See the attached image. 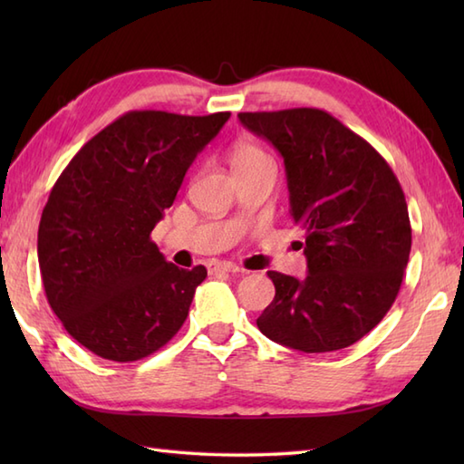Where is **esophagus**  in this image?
Listing matches in <instances>:
<instances>
[{
    "label": "esophagus",
    "instance_id": "obj_1",
    "mask_svg": "<svg viewBox=\"0 0 464 464\" xmlns=\"http://www.w3.org/2000/svg\"><path fill=\"white\" fill-rule=\"evenodd\" d=\"M207 269H209L211 275H219V273H239L241 269L237 265H231V263H225V261H211L207 265Z\"/></svg>",
    "mask_w": 464,
    "mask_h": 464
}]
</instances>
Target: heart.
<instances>
[{
	"mask_svg": "<svg viewBox=\"0 0 464 464\" xmlns=\"http://www.w3.org/2000/svg\"><path fill=\"white\" fill-rule=\"evenodd\" d=\"M229 161H231L233 171L247 169V167H255V165H261V163H271L269 155L265 153L259 145H255L251 141H241V143L235 145Z\"/></svg>",
	"mask_w": 464,
	"mask_h": 464,
	"instance_id": "obj_1",
	"label": "heart"
}]
</instances>
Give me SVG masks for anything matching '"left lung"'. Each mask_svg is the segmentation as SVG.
I'll list each match as a JSON object with an SVG mask.
<instances>
[{
    "label": "left lung",
    "mask_w": 464,
    "mask_h": 464,
    "mask_svg": "<svg viewBox=\"0 0 464 464\" xmlns=\"http://www.w3.org/2000/svg\"><path fill=\"white\" fill-rule=\"evenodd\" d=\"M239 121L281 153L307 257L304 279L267 273L275 299L257 327L303 353L349 347L387 314L407 269L401 183L372 145L323 110L239 113Z\"/></svg>",
    "instance_id": "8db88e82"
}]
</instances>
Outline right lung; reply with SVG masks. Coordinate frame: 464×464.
<instances>
[{
  "mask_svg": "<svg viewBox=\"0 0 464 464\" xmlns=\"http://www.w3.org/2000/svg\"><path fill=\"white\" fill-rule=\"evenodd\" d=\"M229 117L130 111L55 181L39 221V271L49 307L97 357L140 361L185 323L207 269L167 263L150 235Z\"/></svg>",
  "mask_w": 464,
  "mask_h": 464,
  "instance_id": "1",
  "label": "right lung"
}]
</instances>
